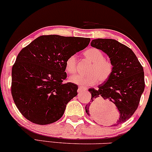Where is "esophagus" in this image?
I'll use <instances>...</instances> for the list:
<instances>
[{
  "mask_svg": "<svg viewBox=\"0 0 152 152\" xmlns=\"http://www.w3.org/2000/svg\"><path fill=\"white\" fill-rule=\"evenodd\" d=\"M87 89V88L86 87H78V89H77V91L78 92H81L82 91H85Z\"/></svg>",
  "mask_w": 152,
  "mask_h": 152,
  "instance_id": "1",
  "label": "esophagus"
}]
</instances>
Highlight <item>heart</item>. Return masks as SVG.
<instances>
[{"label":"heart","mask_w":152,"mask_h":152,"mask_svg":"<svg viewBox=\"0 0 152 152\" xmlns=\"http://www.w3.org/2000/svg\"><path fill=\"white\" fill-rule=\"evenodd\" d=\"M83 55L91 64L87 70V75H75L70 77V81L76 85L87 87L107 82L113 72V63L104 58V54L96 48L86 50ZM65 70L69 74H75L77 71V58L75 55H70L65 61Z\"/></svg>","instance_id":"heart-1"}]
</instances>
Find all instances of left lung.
Instances as JSON below:
<instances>
[{"label":"left lung","mask_w":152,"mask_h":152,"mask_svg":"<svg viewBox=\"0 0 152 152\" xmlns=\"http://www.w3.org/2000/svg\"><path fill=\"white\" fill-rule=\"evenodd\" d=\"M91 46L107 54L113 63V72L99 89H89L91 103L85 106L86 113L94 121L99 123L104 118L99 102L109 100L120 113L118 119L113 125L116 126L128 121L139 106L145 87L143 67L130 48L114 39H94Z\"/></svg>","instance_id":"obj_1"}]
</instances>
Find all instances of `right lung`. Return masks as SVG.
I'll return each mask as SVG.
<instances>
[{
  "label": "right lung",
  "instance_id": "right-lung-1",
  "mask_svg": "<svg viewBox=\"0 0 152 152\" xmlns=\"http://www.w3.org/2000/svg\"><path fill=\"white\" fill-rule=\"evenodd\" d=\"M89 42L84 37L43 35L20 50L12 68L11 94L25 118L48 125L63 116L78 89L75 84L63 82L65 61Z\"/></svg>",
  "mask_w": 152,
  "mask_h": 152
}]
</instances>
